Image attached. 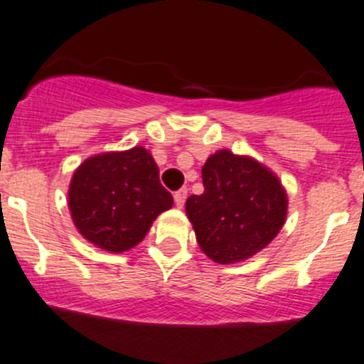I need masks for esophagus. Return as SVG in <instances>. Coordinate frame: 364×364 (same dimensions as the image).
I'll return each mask as SVG.
<instances>
[{
    "instance_id": "34e87169",
    "label": "esophagus",
    "mask_w": 364,
    "mask_h": 364,
    "mask_svg": "<svg viewBox=\"0 0 364 364\" xmlns=\"http://www.w3.org/2000/svg\"><path fill=\"white\" fill-rule=\"evenodd\" d=\"M174 201H176V205L179 206V208H181V206L185 205V201H186V188H179L178 192H176V194H174Z\"/></svg>"
}]
</instances>
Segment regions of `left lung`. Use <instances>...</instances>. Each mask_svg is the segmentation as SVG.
Instances as JSON below:
<instances>
[{
  "mask_svg": "<svg viewBox=\"0 0 364 364\" xmlns=\"http://www.w3.org/2000/svg\"><path fill=\"white\" fill-rule=\"evenodd\" d=\"M201 176L205 190L186 199V215L210 259H248L276 237L287 218V194L270 170L219 150L206 159Z\"/></svg>",
  "mask_w": 364,
  "mask_h": 364,
  "instance_id": "8db88e82",
  "label": "left lung"
}]
</instances>
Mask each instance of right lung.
<instances>
[{"mask_svg": "<svg viewBox=\"0 0 364 364\" xmlns=\"http://www.w3.org/2000/svg\"><path fill=\"white\" fill-rule=\"evenodd\" d=\"M174 199L159 181V168L141 146L101 154L74 172L68 208L77 230L109 252L136 247Z\"/></svg>", "mask_w": 364, "mask_h": 364, "instance_id": "right-lung-1", "label": "right lung"}]
</instances>
